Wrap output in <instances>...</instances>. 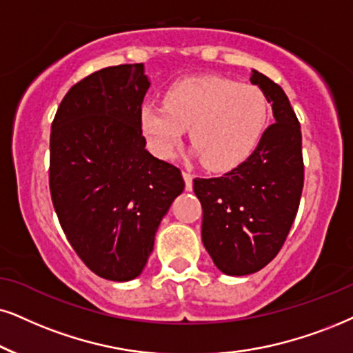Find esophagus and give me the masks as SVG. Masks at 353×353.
Returning <instances> with one entry per match:
<instances>
[{"label":"esophagus","instance_id":"34e87169","mask_svg":"<svg viewBox=\"0 0 353 353\" xmlns=\"http://www.w3.org/2000/svg\"><path fill=\"white\" fill-rule=\"evenodd\" d=\"M182 177H184V182H185V190H192V189H194V181H192V179H194V177H192V174L190 172H182Z\"/></svg>","mask_w":353,"mask_h":353}]
</instances>
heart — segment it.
<instances>
[{"mask_svg":"<svg viewBox=\"0 0 353 353\" xmlns=\"http://www.w3.org/2000/svg\"><path fill=\"white\" fill-rule=\"evenodd\" d=\"M148 148L159 159H171L189 128L195 156L210 171H231L261 145L269 104L252 84L230 78L197 77L176 81L164 92V105L146 101L138 114Z\"/></svg>","mask_w":353,"mask_h":353,"instance_id":"heart-1","label":"heart"}]
</instances>
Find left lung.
Returning <instances> with one entry per match:
<instances>
[{"mask_svg":"<svg viewBox=\"0 0 353 353\" xmlns=\"http://www.w3.org/2000/svg\"><path fill=\"white\" fill-rule=\"evenodd\" d=\"M251 83L272 104L275 122L248 161L221 177L194 179L203 210L202 243L226 275L254 274L279 254L296 216L305 181L301 127L287 94L256 70Z\"/></svg>","mask_w":353,"mask_h":353,"instance_id":"1","label":"left lung"}]
</instances>
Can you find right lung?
I'll use <instances>...</instances> for the list:
<instances>
[{"label": "right lung", "mask_w": 353, "mask_h": 353, "mask_svg": "<svg viewBox=\"0 0 353 353\" xmlns=\"http://www.w3.org/2000/svg\"><path fill=\"white\" fill-rule=\"evenodd\" d=\"M148 88L143 63L99 70L66 92L52 123L58 221L88 269L114 282L141 274L185 185L179 168L145 148L138 114Z\"/></svg>", "instance_id": "right-lung-1"}]
</instances>
